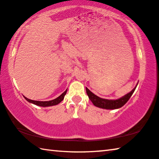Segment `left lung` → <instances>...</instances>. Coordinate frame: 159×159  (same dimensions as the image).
Segmentation results:
<instances>
[{
	"instance_id": "1",
	"label": "left lung",
	"mask_w": 159,
	"mask_h": 159,
	"mask_svg": "<svg viewBox=\"0 0 159 159\" xmlns=\"http://www.w3.org/2000/svg\"><path fill=\"white\" fill-rule=\"evenodd\" d=\"M137 85L130 93L118 99H107L99 98L98 96L95 95V94L91 92L89 89H88L87 88H86V93H87V95H88V98L90 99V101L93 102V104L95 107L106 109H116L122 107L129 100V99L130 98L134 90H135Z\"/></svg>"
}]
</instances>
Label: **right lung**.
Returning <instances> with one entry per match:
<instances>
[{
    "label": "right lung",
    "instance_id": "1",
    "mask_svg": "<svg viewBox=\"0 0 159 159\" xmlns=\"http://www.w3.org/2000/svg\"><path fill=\"white\" fill-rule=\"evenodd\" d=\"M67 92V89L64 91V92L61 94L60 96H59L58 98H57L55 99H52V100H50V101H45V102H43V101H36V100H32V99H29L28 98H26V97H25V98L29 102H30V103H32L34 104H36L37 106H40V107H50V106H54V105H57L59 103H60V102L63 100L64 96H65L66 93Z\"/></svg>",
    "mask_w": 159,
    "mask_h": 159
}]
</instances>
